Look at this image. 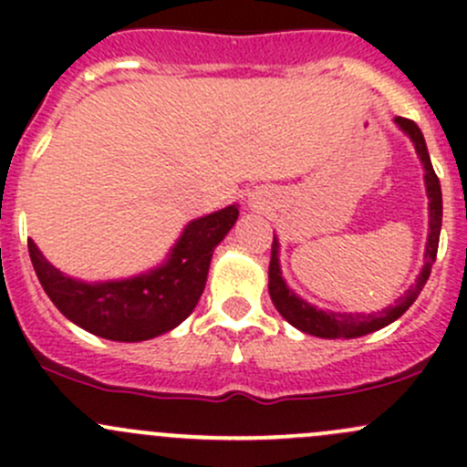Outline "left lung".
I'll list each match as a JSON object with an SVG mask.
<instances>
[{"mask_svg": "<svg viewBox=\"0 0 467 467\" xmlns=\"http://www.w3.org/2000/svg\"><path fill=\"white\" fill-rule=\"evenodd\" d=\"M395 126L407 135L413 142L418 158H420L422 169H425V187L427 199H430V230H427V244H425V264H422L420 273H418L416 282L407 289L402 298L395 300V305H389L381 312L359 314V312H332V309H318L317 305L307 303L300 298L286 280L282 277L280 268V242L273 234V248H271V264H268V294H271L273 305L277 312L282 314L286 323L294 325L296 329L305 334H312L318 338H357L364 334L375 332V329L386 327L389 323L398 321L420 296L422 286L427 285L431 273V264L436 262L438 251V237H441V223H442V194L441 182H438L434 167H431L430 150H427L425 138H422L420 129L413 124L411 119L404 117H395Z\"/></svg>", "mask_w": 467, "mask_h": 467, "instance_id": "obj_1", "label": "left lung"}]
</instances>
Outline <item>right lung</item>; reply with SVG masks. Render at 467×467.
<instances>
[{
  "instance_id": "obj_1",
  "label": "right lung",
  "mask_w": 467,
  "mask_h": 467,
  "mask_svg": "<svg viewBox=\"0 0 467 467\" xmlns=\"http://www.w3.org/2000/svg\"><path fill=\"white\" fill-rule=\"evenodd\" d=\"M237 216L239 205H228L190 221L167 260L121 280H77L47 260L33 239L29 255L42 289L65 318L110 341H149L178 327L194 312L205 289L212 253Z\"/></svg>"
}]
</instances>
